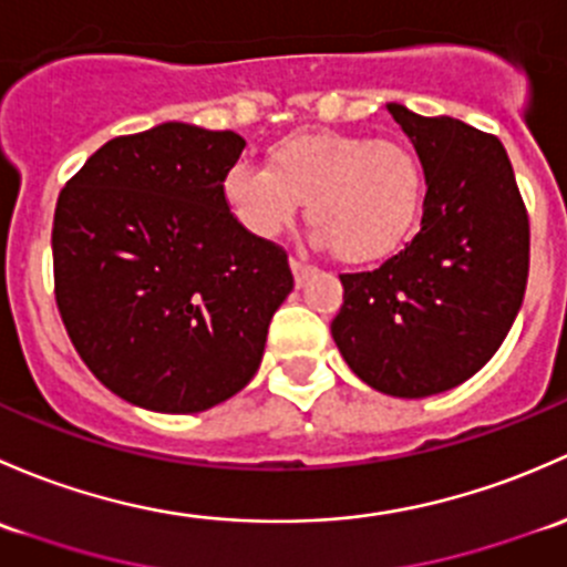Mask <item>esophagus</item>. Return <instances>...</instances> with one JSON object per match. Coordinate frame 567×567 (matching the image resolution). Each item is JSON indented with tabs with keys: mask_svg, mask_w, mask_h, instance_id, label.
Returning a JSON list of instances; mask_svg holds the SVG:
<instances>
[{
	"mask_svg": "<svg viewBox=\"0 0 567 567\" xmlns=\"http://www.w3.org/2000/svg\"><path fill=\"white\" fill-rule=\"evenodd\" d=\"M289 267L291 272H295V284L302 286L308 281V278L313 276V265H308V261H300V259H289Z\"/></svg>",
	"mask_w": 567,
	"mask_h": 567,
	"instance_id": "obj_1",
	"label": "esophagus"
}]
</instances>
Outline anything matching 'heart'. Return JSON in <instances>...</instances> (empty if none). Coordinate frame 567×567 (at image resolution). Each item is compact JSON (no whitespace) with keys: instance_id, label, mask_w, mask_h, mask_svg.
Listing matches in <instances>:
<instances>
[{"instance_id":"obj_1","label":"heart","mask_w":567,"mask_h":567,"mask_svg":"<svg viewBox=\"0 0 567 567\" xmlns=\"http://www.w3.org/2000/svg\"><path fill=\"white\" fill-rule=\"evenodd\" d=\"M226 207L248 235L270 240L291 226L300 202L317 240L352 265L395 254L423 202V168L410 147L341 131H300L272 144L267 168L235 163Z\"/></svg>"}]
</instances>
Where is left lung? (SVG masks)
<instances>
[{
	"instance_id": "obj_1",
	"label": "left lung",
	"mask_w": 567,
	"mask_h": 567,
	"mask_svg": "<svg viewBox=\"0 0 567 567\" xmlns=\"http://www.w3.org/2000/svg\"><path fill=\"white\" fill-rule=\"evenodd\" d=\"M425 174L420 231L371 272H343L330 332L384 395L425 399L466 382L505 341L529 272V218L497 136L453 116L388 106Z\"/></svg>"
}]
</instances>
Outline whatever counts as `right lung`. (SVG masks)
Returning <instances> with one entry per match:
<instances>
[{
  "instance_id": "obj_1",
  "label": "right lung",
  "mask_w": 567,
  "mask_h": 567,
  "mask_svg": "<svg viewBox=\"0 0 567 567\" xmlns=\"http://www.w3.org/2000/svg\"><path fill=\"white\" fill-rule=\"evenodd\" d=\"M243 147L231 131L163 122L103 144L56 198L62 322L86 369L142 410L204 412L240 393L295 289L281 245L226 207Z\"/></svg>"
}]
</instances>
